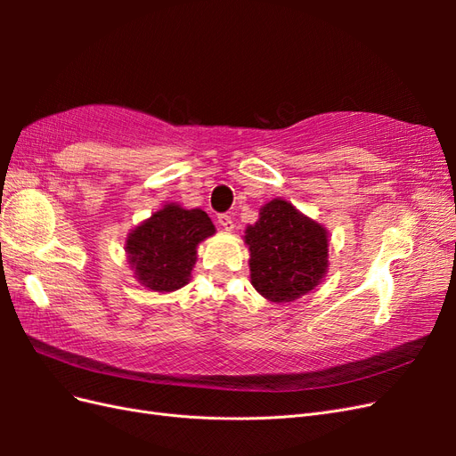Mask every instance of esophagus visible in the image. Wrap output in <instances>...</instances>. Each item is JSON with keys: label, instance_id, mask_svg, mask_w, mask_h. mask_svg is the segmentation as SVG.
Listing matches in <instances>:
<instances>
[{"label": "esophagus", "instance_id": "34e87169", "mask_svg": "<svg viewBox=\"0 0 456 456\" xmlns=\"http://www.w3.org/2000/svg\"><path fill=\"white\" fill-rule=\"evenodd\" d=\"M218 226L226 230V232H232L233 230V220L230 215H218Z\"/></svg>", "mask_w": 456, "mask_h": 456}]
</instances>
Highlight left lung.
Returning a JSON list of instances; mask_svg holds the SVG:
<instances>
[{
    "mask_svg": "<svg viewBox=\"0 0 456 456\" xmlns=\"http://www.w3.org/2000/svg\"><path fill=\"white\" fill-rule=\"evenodd\" d=\"M251 283L275 305L312 293L329 270V232L293 203L273 198L245 228Z\"/></svg>",
    "mask_w": 456,
    "mask_h": 456,
    "instance_id": "obj_1",
    "label": "left lung"
}]
</instances>
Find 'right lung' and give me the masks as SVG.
Listing matches in <instances>:
<instances>
[{"label": "right lung", "mask_w": 456, "mask_h": 456, "mask_svg": "<svg viewBox=\"0 0 456 456\" xmlns=\"http://www.w3.org/2000/svg\"><path fill=\"white\" fill-rule=\"evenodd\" d=\"M215 232L205 211L165 203L126 238L134 280L156 293H173L184 287L198 260V245Z\"/></svg>", "instance_id": "1"}]
</instances>
